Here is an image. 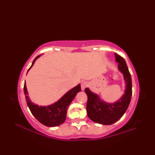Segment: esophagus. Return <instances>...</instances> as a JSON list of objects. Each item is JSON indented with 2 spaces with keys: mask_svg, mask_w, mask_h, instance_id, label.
I'll list each match as a JSON object with an SVG mask.
<instances>
[{
  "mask_svg": "<svg viewBox=\"0 0 155 155\" xmlns=\"http://www.w3.org/2000/svg\"><path fill=\"white\" fill-rule=\"evenodd\" d=\"M87 86H88V83H87V82H85V81L82 82L81 83V90L84 91L85 88H86Z\"/></svg>",
  "mask_w": 155,
  "mask_h": 155,
  "instance_id": "34e87169",
  "label": "esophagus"
}]
</instances>
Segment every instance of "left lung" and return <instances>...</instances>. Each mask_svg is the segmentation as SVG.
Here are the masks:
<instances>
[{"mask_svg": "<svg viewBox=\"0 0 155 155\" xmlns=\"http://www.w3.org/2000/svg\"><path fill=\"white\" fill-rule=\"evenodd\" d=\"M115 61L118 63V69L123 75L125 89L122 97L114 103L102 100L100 96L91 91L89 88H85L88 101L87 111L88 118L96 123L110 125L116 123L123 116L129 106L132 97V80L124 59L115 53Z\"/></svg>", "mask_w": 155, "mask_h": 155, "instance_id": "8db88e82", "label": "left lung"}]
</instances>
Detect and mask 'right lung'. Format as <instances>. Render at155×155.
<instances>
[{
    "label": "right lung",
    "instance_id": "obj_1",
    "mask_svg": "<svg viewBox=\"0 0 155 155\" xmlns=\"http://www.w3.org/2000/svg\"><path fill=\"white\" fill-rule=\"evenodd\" d=\"M41 56V54L38 55L34 59L31 67L28 69V72L33 66L37 59L40 57ZM81 91V84H78L76 87L72 88V89L67 92L60 99L53 104L47 105V106H39L38 104L32 103L30 99V97H28V93L27 86H26V82L24 85V92L26 101H27V105L31 113L41 123L50 127H57L64 123L66 117H67L68 106L71 103V102L73 101L77 94Z\"/></svg>",
    "mask_w": 155,
    "mask_h": 155
}]
</instances>
